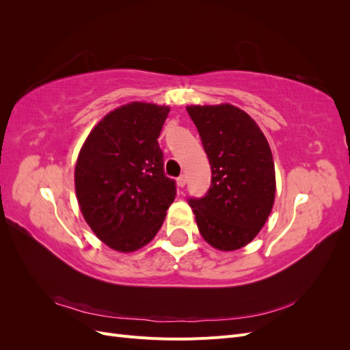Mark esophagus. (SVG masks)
Listing matches in <instances>:
<instances>
[{
  "instance_id": "esophagus-1",
  "label": "esophagus",
  "mask_w": 350,
  "mask_h": 350,
  "mask_svg": "<svg viewBox=\"0 0 350 350\" xmlns=\"http://www.w3.org/2000/svg\"><path fill=\"white\" fill-rule=\"evenodd\" d=\"M185 184H187V178H185V175H181V176H179V178L176 179V185H178L179 188H184V187H185Z\"/></svg>"
}]
</instances>
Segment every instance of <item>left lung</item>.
Here are the masks:
<instances>
[{"label":"left lung","instance_id":"1","mask_svg":"<svg viewBox=\"0 0 350 350\" xmlns=\"http://www.w3.org/2000/svg\"><path fill=\"white\" fill-rule=\"evenodd\" d=\"M211 166L206 197L189 200L201 237L216 250L245 247L266 224L276 197V171L266 135L234 105H189Z\"/></svg>","mask_w":350,"mask_h":350}]
</instances>
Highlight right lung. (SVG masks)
<instances>
[{
  "mask_svg": "<svg viewBox=\"0 0 350 350\" xmlns=\"http://www.w3.org/2000/svg\"><path fill=\"white\" fill-rule=\"evenodd\" d=\"M169 111L147 102L122 105L93 126L77 156L74 185L81 215L118 252L147 245L175 200L157 143Z\"/></svg>",
  "mask_w": 350,
  "mask_h": 350,
  "instance_id": "add662e5",
  "label": "right lung"
}]
</instances>
